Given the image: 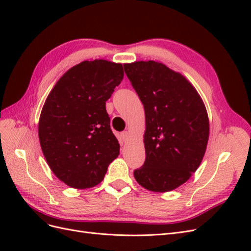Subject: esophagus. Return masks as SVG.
Returning a JSON list of instances; mask_svg holds the SVG:
<instances>
[{
	"mask_svg": "<svg viewBox=\"0 0 251 251\" xmlns=\"http://www.w3.org/2000/svg\"><path fill=\"white\" fill-rule=\"evenodd\" d=\"M121 139H123V141L126 143V142H127L128 141V139H130V134H128L127 132H124V133H121Z\"/></svg>",
	"mask_w": 251,
	"mask_h": 251,
	"instance_id": "34e87169",
	"label": "esophagus"
}]
</instances>
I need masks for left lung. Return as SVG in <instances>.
Instances as JSON below:
<instances>
[{
  "label": "left lung",
  "mask_w": 251,
  "mask_h": 251,
  "mask_svg": "<svg viewBox=\"0 0 251 251\" xmlns=\"http://www.w3.org/2000/svg\"><path fill=\"white\" fill-rule=\"evenodd\" d=\"M124 67L146 113V161L134 177L151 192L173 191L192 177L206 151V108L192 83L162 63L140 60Z\"/></svg>",
  "instance_id": "8db88e82"
}]
</instances>
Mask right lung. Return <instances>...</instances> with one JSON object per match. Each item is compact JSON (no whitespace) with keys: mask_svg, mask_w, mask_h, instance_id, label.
I'll use <instances>...</instances> for the list:
<instances>
[{"mask_svg":"<svg viewBox=\"0 0 251 251\" xmlns=\"http://www.w3.org/2000/svg\"><path fill=\"white\" fill-rule=\"evenodd\" d=\"M124 78L121 64L85 60L60 77L39 121L43 154L53 174L73 188L100 183L120 146L110 127L107 101Z\"/></svg>","mask_w":251,"mask_h":251,"instance_id":"add662e5","label":"right lung"}]
</instances>
